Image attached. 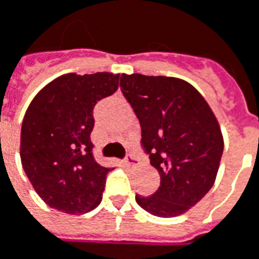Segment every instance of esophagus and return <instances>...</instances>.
<instances>
[{"mask_svg": "<svg viewBox=\"0 0 259 259\" xmlns=\"http://www.w3.org/2000/svg\"><path fill=\"white\" fill-rule=\"evenodd\" d=\"M124 162H126V165H138V163H139V159H138L135 155H127L126 159H124Z\"/></svg>", "mask_w": 259, "mask_h": 259, "instance_id": "obj_1", "label": "esophagus"}]
</instances>
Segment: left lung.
Instances as JSON below:
<instances>
[{
	"label": "left lung",
	"mask_w": 259,
	"mask_h": 259,
	"mask_svg": "<svg viewBox=\"0 0 259 259\" xmlns=\"http://www.w3.org/2000/svg\"><path fill=\"white\" fill-rule=\"evenodd\" d=\"M120 88L142 129V146L161 186L136 201L158 218L197 204L214 184L223 153L218 118L196 88L180 78L123 73Z\"/></svg>",
	"instance_id": "1"
}]
</instances>
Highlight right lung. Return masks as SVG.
<instances>
[{"label":"right lung","instance_id":"add662e5","mask_svg":"<svg viewBox=\"0 0 259 259\" xmlns=\"http://www.w3.org/2000/svg\"><path fill=\"white\" fill-rule=\"evenodd\" d=\"M118 73H65L41 88L21 124L20 158L39 197L68 214L96 208L111 168L96 162L91 132L97 101L118 88Z\"/></svg>","mask_w":259,"mask_h":259}]
</instances>
